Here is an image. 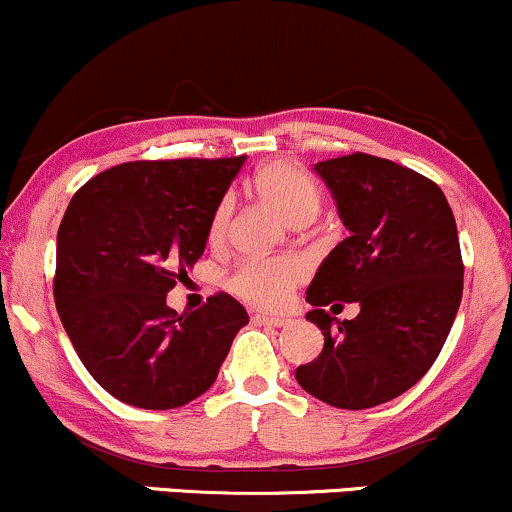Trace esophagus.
Masks as SVG:
<instances>
[{
	"mask_svg": "<svg viewBox=\"0 0 512 512\" xmlns=\"http://www.w3.org/2000/svg\"><path fill=\"white\" fill-rule=\"evenodd\" d=\"M254 321L258 326H270V328H285L290 326L292 318H285V316H268V314H256Z\"/></svg>",
	"mask_w": 512,
	"mask_h": 512,
	"instance_id": "34e87169",
	"label": "esophagus"
}]
</instances>
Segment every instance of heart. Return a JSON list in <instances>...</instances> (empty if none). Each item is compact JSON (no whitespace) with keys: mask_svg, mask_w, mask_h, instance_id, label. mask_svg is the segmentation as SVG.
<instances>
[{"mask_svg":"<svg viewBox=\"0 0 512 512\" xmlns=\"http://www.w3.org/2000/svg\"><path fill=\"white\" fill-rule=\"evenodd\" d=\"M254 189L287 220H314L321 208V194L311 174L294 162H268L254 174ZM232 218L230 198H222L208 222V244L222 246ZM306 268L292 256L246 258L230 275V290L244 302L261 309H280L292 287L302 282Z\"/></svg>","mask_w":512,"mask_h":512,"instance_id":"b5f03b06","label":"heart"}]
</instances>
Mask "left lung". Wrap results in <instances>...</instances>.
Instances as JSON below:
<instances>
[{"mask_svg":"<svg viewBox=\"0 0 512 512\" xmlns=\"http://www.w3.org/2000/svg\"><path fill=\"white\" fill-rule=\"evenodd\" d=\"M314 170L350 234L306 290L326 342L294 376L328 405L366 410L410 390L443 350L465 275L458 225L441 186L393 160L352 153ZM342 301L360 304L357 319L327 314Z\"/></svg>","mask_w":512,"mask_h":512,"instance_id":"obj_1","label":"left lung"}]
</instances>
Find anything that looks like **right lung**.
I'll list each match as a JSON object with an SVG mask.
<instances>
[{"label": "right lung", "mask_w": 512, "mask_h": 512, "mask_svg": "<svg viewBox=\"0 0 512 512\" xmlns=\"http://www.w3.org/2000/svg\"><path fill=\"white\" fill-rule=\"evenodd\" d=\"M239 158L122 162L71 198L57 232L54 304L88 374L143 410H174L218 378L249 314L227 292L167 306L208 242Z\"/></svg>", "instance_id": "obj_1"}]
</instances>
